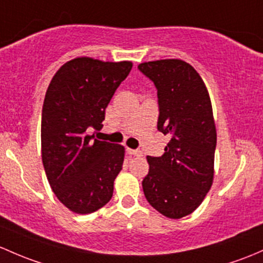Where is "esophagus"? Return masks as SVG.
Segmentation results:
<instances>
[{
	"label": "esophagus",
	"instance_id": "esophagus-1",
	"mask_svg": "<svg viewBox=\"0 0 263 263\" xmlns=\"http://www.w3.org/2000/svg\"><path fill=\"white\" fill-rule=\"evenodd\" d=\"M127 153H128L129 155H131V156H142V151H140V150H132V148H128V150H127Z\"/></svg>",
	"mask_w": 263,
	"mask_h": 263
}]
</instances>
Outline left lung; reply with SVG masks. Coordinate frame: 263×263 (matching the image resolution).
<instances>
[{
    "mask_svg": "<svg viewBox=\"0 0 263 263\" xmlns=\"http://www.w3.org/2000/svg\"><path fill=\"white\" fill-rule=\"evenodd\" d=\"M139 69L157 88V129L171 137L164 155L147 156L143 194L171 219L192 214L214 179L217 128L211 97L199 73L180 59L141 63Z\"/></svg>",
    "mask_w": 263,
    "mask_h": 263,
    "instance_id": "1",
    "label": "left lung"
}]
</instances>
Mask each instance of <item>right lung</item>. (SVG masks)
Here are the masks:
<instances>
[{
    "label": "right lung",
    "mask_w": 263,
    "mask_h": 263,
    "mask_svg": "<svg viewBox=\"0 0 263 263\" xmlns=\"http://www.w3.org/2000/svg\"><path fill=\"white\" fill-rule=\"evenodd\" d=\"M132 62L81 57L52 77L41 115V157L57 198L73 213L89 214L106 205L122 170L124 147L95 139L106 108Z\"/></svg>",
    "instance_id": "add662e5"
}]
</instances>
